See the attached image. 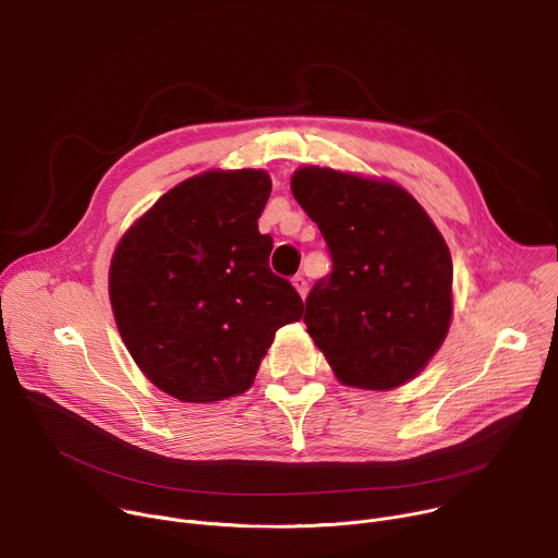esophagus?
I'll use <instances>...</instances> for the list:
<instances>
[{
    "mask_svg": "<svg viewBox=\"0 0 558 558\" xmlns=\"http://www.w3.org/2000/svg\"><path fill=\"white\" fill-rule=\"evenodd\" d=\"M291 282H293L295 291H298V293L304 298V295H306V289H308V284H306L304 276H300V274H298V276H293V280H291Z\"/></svg>",
    "mask_w": 558,
    "mask_h": 558,
    "instance_id": "obj_1",
    "label": "esophagus"
}]
</instances>
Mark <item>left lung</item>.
Returning a JSON list of instances; mask_svg holds the SVG:
<instances>
[{"instance_id": "1", "label": "left lung", "mask_w": 558, "mask_h": 558, "mask_svg": "<svg viewBox=\"0 0 558 558\" xmlns=\"http://www.w3.org/2000/svg\"><path fill=\"white\" fill-rule=\"evenodd\" d=\"M291 192L323 231L333 271L306 298L304 325L344 386L388 390L424 371L452 317V258L400 185L300 168Z\"/></svg>"}]
</instances>
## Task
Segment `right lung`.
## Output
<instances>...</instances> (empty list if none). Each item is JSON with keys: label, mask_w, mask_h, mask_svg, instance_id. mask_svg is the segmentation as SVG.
Returning <instances> with one entry per match:
<instances>
[{"label": "right lung", "mask_w": 558, "mask_h": 558, "mask_svg": "<svg viewBox=\"0 0 558 558\" xmlns=\"http://www.w3.org/2000/svg\"><path fill=\"white\" fill-rule=\"evenodd\" d=\"M271 194L265 170H209L158 198L110 263L117 329L143 375L181 402L209 404L252 388L280 327L304 304L269 269L258 231Z\"/></svg>", "instance_id": "obj_1"}]
</instances>
